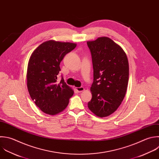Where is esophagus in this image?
<instances>
[{"label":"esophagus","mask_w":159,"mask_h":159,"mask_svg":"<svg viewBox=\"0 0 159 159\" xmlns=\"http://www.w3.org/2000/svg\"><path fill=\"white\" fill-rule=\"evenodd\" d=\"M76 89L77 92L81 93V92H83L84 90V88L83 87H80V88H76Z\"/></svg>","instance_id":"34e87169"}]
</instances>
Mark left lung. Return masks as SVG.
I'll use <instances>...</instances> for the list:
<instances>
[{
	"mask_svg": "<svg viewBox=\"0 0 159 159\" xmlns=\"http://www.w3.org/2000/svg\"><path fill=\"white\" fill-rule=\"evenodd\" d=\"M93 67L92 98L88 108L100 117L115 112L125 95L129 81V63L123 49L103 37L87 42Z\"/></svg>",
	"mask_w": 159,
	"mask_h": 159,
	"instance_id": "obj_1",
	"label": "left lung"
}]
</instances>
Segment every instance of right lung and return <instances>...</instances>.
I'll return each instance as SVG.
<instances>
[{
  "instance_id": "obj_1",
  "label": "right lung",
  "mask_w": 159,
  "mask_h": 159,
  "mask_svg": "<svg viewBox=\"0 0 159 159\" xmlns=\"http://www.w3.org/2000/svg\"><path fill=\"white\" fill-rule=\"evenodd\" d=\"M76 47V43L49 40L40 45L30 56L27 72L28 91L37 107L46 114L55 115L63 111L74 94L63 77L59 83L57 78L60 62Z\"/></svg>"
}]
</instances>
